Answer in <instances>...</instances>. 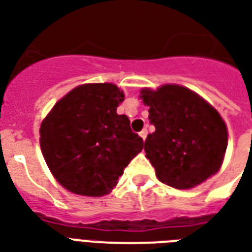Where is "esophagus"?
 Masks as SVG:
<instances>
[{
  "label": "esophagus",
  "mask_w": 252,
  "mask_h": 252,
  "mask_svg": "<svg viewBox=\"0 0 252 252\" xmlns=\"http://www.w3.org/2000/svg\"><path fill=\"white\" fill-rule=\"evenodd\" d=\"M147 135H148V131H147V129H143V131L140 132V136L143 140H145V139H147Z\"/></svg>",
  "instance_id": "1"
}]
</instances>
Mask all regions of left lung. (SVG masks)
I'll list each match as a JSON object with an SVG mask.
<instances>
[{
  "mask_svg": "<svg viewBox=\"0 0 252 252\" xmlns=\"http://www.w3.org/2000/svg\"><path fill=\"white\" fill-rule=\"evenodd\" d=\"M156 131L144 151L160 182L178 189L192 188L219 171L227 148L220 115L196 93L179 85L143 89Z\"/></svg>",
  "mask_w": 252,
  "mask_h": 252,
  "instance_id": "left-lung-1",
  "label": "left lung"
}]
</instances>
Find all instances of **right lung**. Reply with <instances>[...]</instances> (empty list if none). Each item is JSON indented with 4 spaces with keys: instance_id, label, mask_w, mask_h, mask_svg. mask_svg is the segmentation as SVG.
<instances>
[{
    "instance_id": "obj_1",
    "label": "right lung",
    "mask_w": 252,
    "mask_h": 252,
    "mask_svg": "<svg viewBox=\"0 0 252 252\" xmlns=\"http://www.w3.org/2000/svg\"><path fill=\"white\" fill-rule=\"evenodd\" d=\"M124 94L113 84H85L56 104L40 128L48 167L70 192L101 196L143 150L126 115H117Z\"/></svg>"
}]
</instances>
